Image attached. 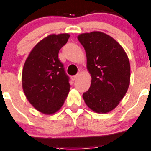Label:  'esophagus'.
Wrapping results in <instances>:
<instances>
[{
  "label": "esophagus",
  "mask_w": 151,
  "mask_h": 151,
  "mask_svg": "<svg viewBox=\"0 0 151 151\" xmlns=\"http://www.w3.org/2000/svg\"><path fill=\"white\" fill-rule=\"evenodd\" d=\"M79 77V74H76V75H73L71 77V80H73V81H74V80H76L77 79V77Z\"/></svg>",
  "instance_id": "obj_1"
}]
</instances>
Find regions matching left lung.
I'll list each match as a JSON object with an SVG mask.
<instances>
[{
    "label": "left lung",
    "mask_w": 151,
    "mask_h": 151,
    "mask_svg": "<svg viewBox=\"0 0 151 151\" xmlns=\"http://www.w3.org/2000/svg\"><path fill=\"white\" fill-rule=\"evenodd\" d=\"M84 47L91 87L83 94L87 106L97 113H107L123 99L130 84V63L116 40L100 31L77 36Z\"/></svg>",
    "instance_id": "1"
}]
</instances>
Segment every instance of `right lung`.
<instances>
[{
    "label": "right lung",
    "mask_w": 151,
    "mask_h": 151,
    "mask_svg": "<svg viewBox=\"0 0 151 151\" xmlns=\"http://www.w3.org/2000/svg\"><path fill=\"white\" fill-rule=\"evenodd\" d=\"M69 37L68 33L49 35L36 44L24 64V93L30 104L45 115L58 112L69 92V78L58 58L59 50Z\"/></svg>",
    "instance_id": "1"
}]
</instances>
